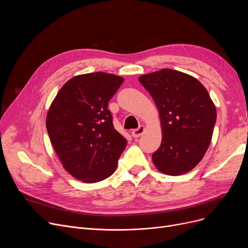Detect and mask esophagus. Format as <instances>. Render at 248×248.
I'll return each instance as SVG.
<instances>
[{
	"mask_svg": "<svg viewBox=\"0 0 248 248\" xmlns=\"http://www.w3.org/2000/svg\"><path fill=\"white\" fill-rule=\"evenodd\" d=\"M144 132H145V127L142 125H140L138 128H135L132 132V136L134 138H140L142 134H144Z\"/></svg>",
	"mask_w": 248,
	"mask_h": 248,
	"instance_id": "obj_1",
	"label": "esophagus"
}]
</instances>
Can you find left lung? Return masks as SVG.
<instances>
[{"instance_id": "obj_1", "label": "left lung", "mask_w": 248, "mask_h": 248, "mask_svg": "<svg viewBox=\"0 0 248 248\" xmlns=\"http://www.w3.org/2000/svg\"><path fill=\"white\" fill-rule=\"evenodd\" d=\"M139 80L161 117L163 139L152 155L155 166L171 176L191 171L208 150L216 123L209 93L196 78L169 68L141 75Z\"/></svg>"}]
</instances>
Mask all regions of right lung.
I'll use <instances>...</instances> for the list:
<instances>
[{
  "label": "right lung",
  "instance_id": "add662e5",
  "mask_svg": "<svg viewBox=\"0 0 248 248\" xmlns=\"http://www.w3.org/2000/svg\"><path fill=\"white\" fill-rule=\"evenodd\" d=\"M123 82L124 78L103 72L75 76L62 86L47 113V132L63 167L86 183L109 177L126 147L108 109Z\"/></svg>",
  "mask_w": 248,
  "mask_h": 248
}]
</instances>
